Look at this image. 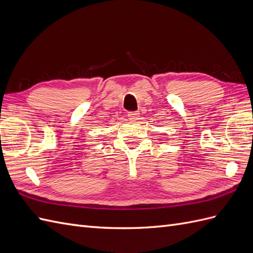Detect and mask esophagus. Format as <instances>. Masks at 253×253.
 <instances>
[{
	"instance_id": "1",
	"label": "esophagus",
	"mask_w": 253,
	"mask_h": 253,
	"mask_svg": "<svg viewBox=\"0 0 253 253\" xmlns=\"http://www.w3.org/2000/svg\"><path fill=\"white\" fill-rule=\"evenodd\" d=\"M127 117L131 120H138L139 119V113L138 112H128Z\"/></svg>"
}]
</instances>
